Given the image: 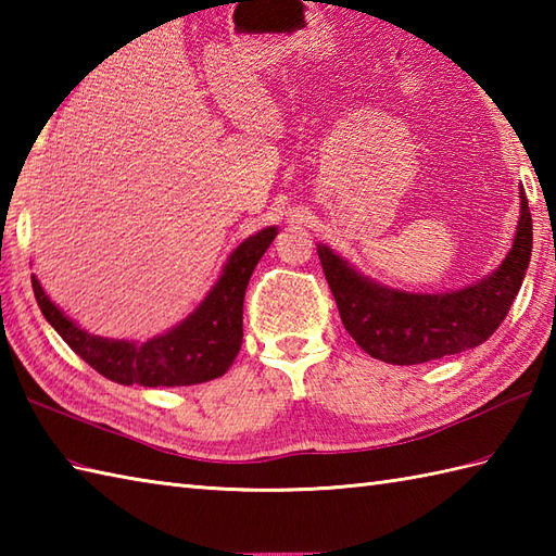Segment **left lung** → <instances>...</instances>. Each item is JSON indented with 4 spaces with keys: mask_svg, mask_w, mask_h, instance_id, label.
<instances>
[{
    "mask_svg": "<svg viewBox=\"0 0 556 556\" xmlns=\"http://www.w3.org/2000/svg\"><path fill=\"white\" fill-rule=\"evenodd\" d=\"M533 251V219L521 188L516 239L500 269L452 293H406L361 277L346 260L317 245L325 279L346 332L356 344L392 365H418L476 349L492 337L523 285Z\"/></svg>",
    "mask_w": 556,
    "mask_h": 556,
    "instance_id": "left-lung-1",
    "label": "left lung"
}]
</instances>
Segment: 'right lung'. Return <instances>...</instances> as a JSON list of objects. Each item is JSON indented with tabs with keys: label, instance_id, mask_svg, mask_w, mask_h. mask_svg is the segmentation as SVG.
<instances>
[{
	"label": "right lung",
	"instance_id": "1",
	"mask_svg": "<svg viewBox=\"0 0 556 556\" xmlns=\"http://www.w3.org/2000/svg\"><path fill=\"white\" fill-rule=\"evenodd\" d=\"M277 229L267 227L245 239L229 255L222 277L200 303V308L172 332L143 344L114 341L83 332L47 299L40 281L33 277V293L42 315L59 337L96 368L119 384L188 387L210 382L229 370L243 341V296L257 260L275 241Z\"/></svg>",
	"mask_w": 556,
	"mask_h": 556
}]
</instances>
